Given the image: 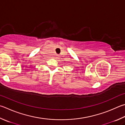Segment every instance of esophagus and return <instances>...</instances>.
<instances>
[{
  "label": "esophagus",
  "mask_w": 125,
  "mask_h": 125,
  "mask_svg": "<svg viewBox=\"0 0 125 125\" xmlns=\"http://www.w3.org/2000/svg\"><path fill=\"white\" fill-rule=\"evenodd\" d=\"M57 56H57V55H56V56H55V58L57 57Z\"/></svg>",
  "instance_id": "34e87169"
}]
</instances>
